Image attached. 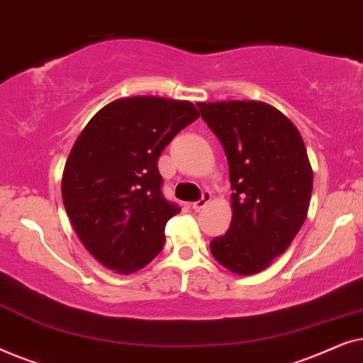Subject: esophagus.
I'll return each instance as SVG.
<instances>
[{"instance_id":"esophagus-1","label":"esophagus","mask_w":363,"mask_h":363,"mask_svg":"<svg viewBox=\"0 0 363 363\" xmlns=\"http://www.w3.org/2000/svg\"><path fill=\"white\" fill-rule=\"evenodd\" d=\"M210 200H211V193H208V191L203 193L201 200H198V201L193 203L191 208H193V210H195V211H200V210H203V208H205V206L208 205V203H210Z\"/></svg>"}]
</instances>
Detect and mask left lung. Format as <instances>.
<instances>
[{
	"mask_svg": "<svg viewBox=\"0 0 363 363\" xmlns=\"http://www.w3.org/2000/svg\"><path fill=\"white\" fill-rule=\"evenodd\" d=\"M198 106L225 148L235 191L230 230L210 242L211 255L235 274H256L289 247L309 211L314 173L304 140L266 102Z\"/></svg>",
	"mask_w": 363,
	"mask_h": 363,
	"instance_id": "left-lung-1",
	"label": "left lung"
}]
</instances>
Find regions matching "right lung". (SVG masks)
Listing matches in <instances>:
<instances>
[{"mask_svg":"<svg viewBox=\"0 0 363 363\" xmlns=\"http://www.w3.org/2000/svg\"><path fill=\"white\" fill-rule=\"evenodd\" d=\"M198 117L190 101L122 97L102 107L74 142L61 182L64 208L102 266L127 276L162 251L167 221L182 210L163 198L157 162Z\"/></svg>","mask_w":363,"mask_h":363,"instance_id":"add662e5","label":"right lung"}]
</instances>
